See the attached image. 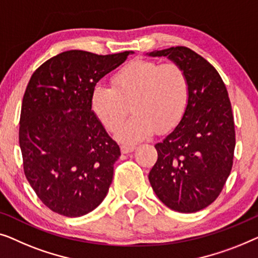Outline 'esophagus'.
<instances>
[{"mask_svg": "<svg viewBox=\"0 0 258 258\" xmlns=\"http://www.w3.org/2000/svg\"><path fill=\"white\" fill-rule=\"evenodd\" d=\"M136 150V146H130V145H122L121 146V153L122 154H128Z\"/></svg>", "mask_w": 258, "mask_h": 258, "instance_id": "1", "label": "esophagus"}]
</instances>
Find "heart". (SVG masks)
Wrapping results in <instances>:
<instances>
[{
    "label": "heart",
    "instance_id": "heart-1",
    "mask_svg": "<svg viewBox=\"0 0 258 258\" xmlns=\"http://www.w3.org/2000/svg\"><path fill=\"white\" fill-rule=\"evenodd\" d=\"M112 85L94 86L91 104L105 128L117 130L130 113L134 117L118 130L124 143H139L154 134L167 133L181 121L189 101V81L175 63L159 64L136 59L112 77Z\"/></svg>",
    "mask_w": 258,
    "mask_h": 258
}]
</instances>
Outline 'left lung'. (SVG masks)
I'll list each match as a JSON object with an SVG mask.
<instances>
[{
  "label": "left lung",
  "mask_w": 258,
  "mask_h": 258,
  "mask_svg": "<svg viewBox=\"0 0 258 258\" xmlns=\"http://www.w3.org/2000/svg\"><path fill=\"white\" fill-rule=\"evenodd\" d=\"M150 56L180 65L190 93L181 121L155 145L158 160L148 179L168 208L199 212L216 200L233 167L236 140L227 88L216 69L186 46L155 50Z\"/></svg>",
  "instance_id": "1"
}]
</instances>
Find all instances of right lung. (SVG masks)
Wrapping results in <instances>:
<instances>
[{"label": "right lung", "instance_id": "obj_1", "mask_svg": "<svg viewBox=\"0 0 258 258\" xmlns=\"http://www.w3.org/2000/svg\"><path fill=\"white\" fill-rule=\"evenodd\" d=\"M130 53L70 50L44 61L28 83L19 132L23 169L52 212L83 216L106 197L120 148L92 111L91 96Z\"/></svg>", "mask_w": 258, "mask_h": 258}]
</instances>
